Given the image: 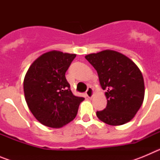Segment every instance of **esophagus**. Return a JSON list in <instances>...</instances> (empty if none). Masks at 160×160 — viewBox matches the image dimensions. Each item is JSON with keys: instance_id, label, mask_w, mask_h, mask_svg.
I'll return each instance as SVG.
<instances>
[{"instance_id": "34e87169", "label": "esophagus", "mask_w": 160, "mask_h": 160, "mask_svg": "<svg viewBox=\"0 0 160 160\" xmlns=\"http://www.w3.org/2000/svg\"><path fill=\"white\" fill-rule=\"evenodd\" d=\"M86 94H87V96L88 98H91L94 96V90H93V89L91 88V87H88V89H87V92H86Z\"/></svg>"}]
</instances>
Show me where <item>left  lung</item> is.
<instances>
[{
	"label": "left lung",
	"mask_w": 160,
	"mask_h": 160,
	"mask_svg": "<svg viewBox=\"0 0 160 160\" xmlns=\"http://www.w3.org/2000/svg\"><path fill=\"white\" fill-rule=\"evenodd\" d=\"M85 58L97 71L102 90H107V107L97 111L98 118L111 126L130 122L144 99L145 87L140 70L129 58L111 49Z\"/></svg>",
	"instance_id": "8db88e82"
}]
</instances>
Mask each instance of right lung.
I'll use <instances>...</instances> for the list:
<instances>
[{"label":"right lung","mask_w":160,"mask_h":160,"mask_svg":"<svg viewBox=\"0 0 160 160\" xmlns=\"http://www.w3.org/2000/svg\"><path fill=\"white\" fill-rule=\"evenodd\" d=\"M76 54L52 50L42 54L29 66L24 78L28 107L44 126L60 128L77 115L84 98L73 95L66 72Z\"/></svg>","instance_id":"right-lung-1"}]
</instances>
